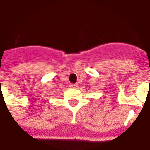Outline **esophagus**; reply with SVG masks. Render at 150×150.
<instances>
[{
	"mask_svg": "<svg viewBox=\"0 0 150 150\" xmlns=\"http://www.w3.org/2000/svg\"><path fill=\"white\" fill-rule=\"evenodd\" d=\"M70 87H71V88H76L78 87V85H77V84H71V85H70Z\"/></svg>",
	"mask_w": 150,
	"mask_h": 150,
	"instance_id": "esophagus-1",
	"label": "esophagus"
}]
</instances>
